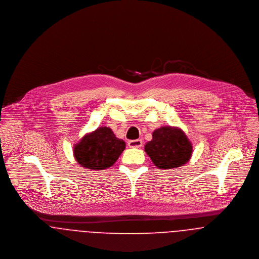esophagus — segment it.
Returning <instances> with one entry per match:
<instances>
[{
  "mask_svg": "<svg viewBox=\"0 0 259 259\" xmlns=\"http://www.w3.org/2000/svg\"><path fill=\"white\" fill-rule=\"evenodd\" d=\"M142 145H143V142H142V140H140V139H137V140H130V141L128 142V146H129L130 148H140V147H142Z\"/></svg>",
  "mask_w": 259,
  "mask_h": 259,
  "instance_id": "obj_1",
  "label": "esophagus"
}]
</instances>
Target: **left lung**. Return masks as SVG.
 Wrapping results in <instances>:
<instances>
[{
	"instance_id": "obj_1",
	"label": "left lung",
	"mask_w": 259,
	"mask_h": 259,
	"mask_svg": "<svg viewBox=\"0 0 259 259\" xmlns=\"http://www.w3.org/2000/svg\"><path fill=\"white\" fill-rule=\"evenodd\" d=\"M152 136L153 139L145 145V152L157 168L182 167L191 159L193 146L182 129L165 126L156 129Z\"/></svg>"
}]
</instances>
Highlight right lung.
Segmentation results:
<instances>
[{"label": "right lung", "mask_w": 259, "mask_h": 259, "mask_svg": "<svg viewBox=\"0 0 259 259\" xmlns=\"http://www.w3.org/2000/svg\"><path fill=\"white\" fill-rule=\"evenodd\" d=\"M125 146V142L118 139L109 127H99L75 144L73 155L81 167L105 170L115 163Z\"/></svg>", "instance_id": "obj_1"}]
</instances>
